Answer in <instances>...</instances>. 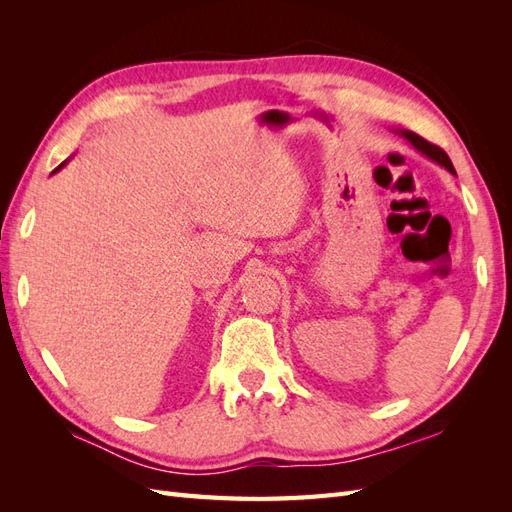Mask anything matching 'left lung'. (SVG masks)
Wrapping results in <instances>:
<instances>
[{
	"label": "left lung",
	"instance_id": "left-lung-1",
	"mask_svg": "<svg viewBox=\"0 0 512 512\" xmlns=\"http://www.w3.org/2000/svg\"><path fill=\"white\" fill-rule=\"evenodd\" d=\"M395 132H397L399 136H404L406 141H408V143H410L418 153H423V156H427L431 162H436V164L444 166L451 175H457V173H455V166H453V162H451V158H448L446 153H444L440 147L427 143L423 136H418V134H414V132H410V130H395Z\"/></svg>",
	"mask_w": 512,
	"mask_h": 512
}]
</instances>
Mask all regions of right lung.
<instances>
[{
    "label": "right lung",
    "mask_w": 512,
    "mask_h": 512,
    "mask_svg": "<svg viewBox=\"0 0 512 512\" xmlns=\"http://www.w3.org/2000/svg\"><path fill=\"white\" fill-rule=\"evenodd\" d=\"M68 160H70V158H68ZM68 160H64V162H61V164H59V166H57V168L53 170V173H57V170H61V168H64V166L68 164Z\"/></svg>",
    "instance_id": "right-lung-1"
}]
</instances>
